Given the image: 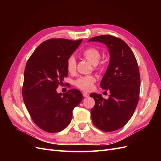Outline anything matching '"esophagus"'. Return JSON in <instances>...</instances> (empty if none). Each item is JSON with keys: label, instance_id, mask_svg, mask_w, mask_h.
<instances>
[{"label": "esophagus", "instance_id": "esophagus-1", "mask_svg": "<svg viewBox=\"0 0 161 161\" xmlns=\"http://www.w3.org/2000/svg\"><path fill=\"white\" fill-rule=\"evenodd\" d=\"M82 95H83V97H88L89 96V94L86 93V92H82Z\"/></svg>", "mask_w": 161, "mask_h": 161}]
</instances>
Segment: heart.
<instances>
[{"label":"heart","instance_id":"obj_1","mask_svg":"<svg viewBox=\"0 0 161 161\" xmlns=\"http://www.w3.org/2000/svg\"><path fill=\"white\" fill-rule=\"evenodd\" d=\"M82 55L86 59L88 60L92 64L96 65L101 58V53L95 47H88L82 52ZM76 62L75 58L71 56L69 58L66 62L67 70L70 73H73L76 70ZM95 82V78L93 76H82L79 77L76 82L75 85L77 87H79L82 91H91L93 84Z\"/></svg>","mask_w":161,"mask_h":161}]
</instances>
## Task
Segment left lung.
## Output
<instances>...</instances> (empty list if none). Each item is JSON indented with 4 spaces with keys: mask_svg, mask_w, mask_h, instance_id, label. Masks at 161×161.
<instances>
[{
    "mask_svg": "<svg viewBox=\"0 0 161 161\" xmlns=\"http://www.w3.org/2000/svg\"><path fill=\"white\" fill-rule=\"evenodd\" d=\"M88 41L103 43L109 50V63L100 85L110 95L105 99L101 94H90L95 101L91 114L97 128L113 131L128 123L138 105L140 88L138 63L127 43L119 38L105 35Z\"/></svg>",
    "mask_w": 161,
    "mask_h": 161,
    "instance_id": "left-lung-1",
    "label": "left lung"
}]
</instances>
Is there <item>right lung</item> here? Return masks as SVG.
<instances>
[{
  "label": "right lung",
  "mask_w": 161,
  "mask_h": 161,
  "mask_svg": "<svg viewBox=\"0 0 161 161\" xmlns=\"http://www.w3.org/2000/svg\"><path fill=\"white\" fill-rule=\"evenodd\" d=\"M82 40L51 39L42 43L28 60L24 72L23 97L36 124L47 132H58L70 123L72 111L82 99L79 90L58 93L68 76L66 62Z\"/></svg>",
  "instance_id": "obj_1"
}]
</instances>
